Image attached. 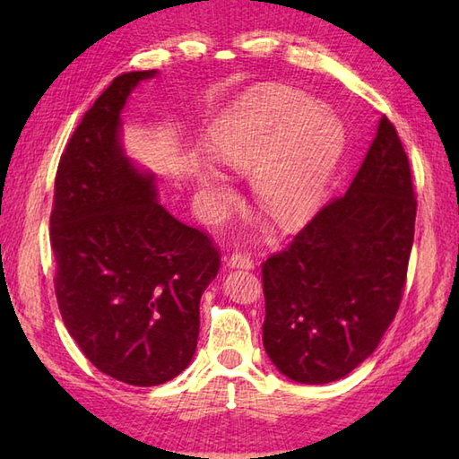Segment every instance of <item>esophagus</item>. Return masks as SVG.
Returning <instances> with one entry per match:
<instances>
[{
    "mask_svg": "<svg viewBox=\"0 0 459 459\" xmlns=\"http://www.w3.org/2000/svg\"><path fill=\"white\" fill-rule=\"evenodd\" d=\"M229 266L232 268H255V258H252L248 252H232L229 258Z\"/></svg>",
    "mask_w": 459,
    "mask_h": 459,
    "instance_id": "34e87169",
    "label": "esophagus"
}]
</instances>
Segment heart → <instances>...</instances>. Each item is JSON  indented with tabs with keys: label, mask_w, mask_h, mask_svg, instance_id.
<instances>
[{
	"label": "heart",
	"mask_w": 459,
	"mask_h": 459,
	"mask_svg": "<svg viewBox=\"0 0 459 459\" xmlns=\"http://www.w3.org/2000/svg\"><path fill=\"white\" fill-rule=\"evenodd\" d=\"M337 116L311 106L294 91L264 89L245 96L212 126L209 150L238 173L252 171V193L281 229H294L324 201L343 152ZM209 209L221 214L235 201L227 181L209 165L195 171Z\"/></svg>",
	"instance_id": "1"
}]
</instances>
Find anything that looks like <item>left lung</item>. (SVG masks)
<instances>
[{"mask_svg": "<svg viewBox=\"0 0 459 459\" xmlns=\"http://www.w3.org/2000/svg\"><path fill=\"white\" fill-rule=\"evenodd\" d=\"M414 221L411 163L383 116L347 193L262 264V341L281 375L325 385L373 353L401 306Z\"/></svg>", "mask_w": 459, "mask_h": 459, "instance_id": "8db88e82", "label": "left lung"}]
</instances>
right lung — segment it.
<instances>
[{"label":"right lung","instance_id":"add662e5","mask_svg":"<svg viewBox=\"0 0 459 459\" xmlns=\"http://www.w3.org/2000/svg\"><path fill=\"white\" fill-rule=\"evenodd\" d=\"M155 71L116 76L61 155L51 211L56 304L86 359L116 380L155 386L191 363L199 301L221 250L155 201L126 158L120 112Z\"/></svg>","mask_w":459,"mask_h":459}]
</instances>
